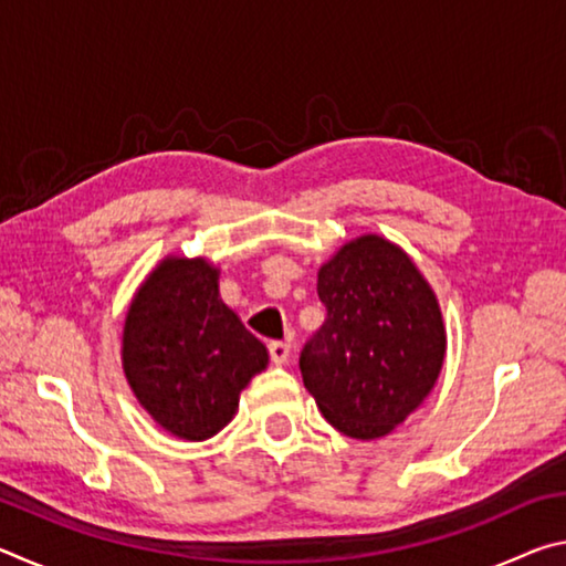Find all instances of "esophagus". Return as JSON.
<instances>
[{
	"mask_svg": "<svg viewBox=\"0 0 566 566\" xmlns=\"http://www.w3.org/2000/svg\"><path fill=\"white\" fill-rule=\"evenodd\" d=\"M290 354H292V344L290 342H270V357L276 364V367H282V364L290 361Z\"/></svg>",
	"mask_w": 566,
	"mask_h": 566,
	"instance_id": "obj_1",
	"label": "esophagus"
}]
</instances>
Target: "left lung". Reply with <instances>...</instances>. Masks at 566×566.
I'll return each mask as SVG.
<instances>
[{"label": "left lung", "mask_w": 566, "mask_h": 566, "mask_svg": "<svg viewBox=\"0 0 566 566\" xmlns=\"http://www.w3.org/2000/svg\"><path fill=\"white\" fill-rule=\"evenodd\" d=\"M327 319L300 369L324 419L352 439H379L437 385L447 332L437 294L405 249L361 234L319 266Z\"/></svg>", "instance_id": "1"}]
</instances>
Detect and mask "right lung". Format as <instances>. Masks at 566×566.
I'll return each mask as SVG.
<instances>
[{"label": "right lung", "mask_w": 566, "mask_h": 566, "mask_svg": "<svg viewBox=\"0 0 566 566\" xmlns=\"http://www.w3.org/2000/svg\"><path fill=\"white\" fill-rule=\"evenodd\" d=\"M270 354L219 296L205 256H167L134 294L122 367L134 397L169 434L205 442L232 421Z\"/></svg>", "instance_id": "1"}]
</instances>
